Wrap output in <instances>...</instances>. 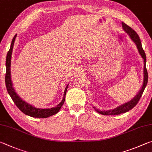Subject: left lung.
<instances>
[{"mask_svg":"<svg viewBox=\"0 0 152 152\" xmlns=\"http://www.w3.org/2000/svg\"><path fill=\"white\" fill-rule=\"evenodd\" d=\"M122 24V27H123L124 30L126 32V33L129 34L130 38L134 41L135 45H136L137 48L138 49V51H139L140 54L142 56V57L143 58V64H144V67H143V86L142 88L140 90V91L138 94L135 95L134 99H132L131 101L127 102L124 104L121 105L119 107H116L114 110H108V111H100L97 110L96 107H94V108L100 114H102V115H119V114L124 113L127 111L131 110L132 109L134 108L135 105L137 104L138 102L140 101V99L142 97L143 94V92L144 91L146 86H147L148 81V71L147 69H146V55L145 53L143 50L142 46V42H141L140 39L138 34H137L136 32H135L134 29L132 28L130 26L127 25L126 23H121Z\"/></svg>","mask_w":152,"mask_h":152,"instance_id":"left-lung-1","label":"left lung"}]
</instances>
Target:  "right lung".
Listing matches in <instances>:
<instances>
[{
	"mask_svg": "<svg viewBox=\"0 0 152 152\" xmlns=\"http://www.w3.org/2000/svg\"><path fill=\"white\" fill-rule=\"evenodd\" d=\"M17 34H15V37H13L12 40L11 45L9 51H8L7 58H6V75H5V84H6L7 91L9 93L10 97L15 105L17 106V107L22 111L23 113L28 116L33 117V118H47L49 117L55 115L59 111L60 109L62 107L65 99V95L68 86L66 87L64 91V96L62 101H61L59 104H58L56 107L50 108V109H39L36 108L34 106L31 105L23 101L21 98L18 96L17 93L15 92V90L12 87V83L11 81V77H10V62H11V55L12 52L13 46H14V42L15 41Z\"/></svg>",
	"mask_w": 152,
	"mask_h": 152,
	"instance_id": "add662e5",
	"label": "right lung"
}]
</instances>
